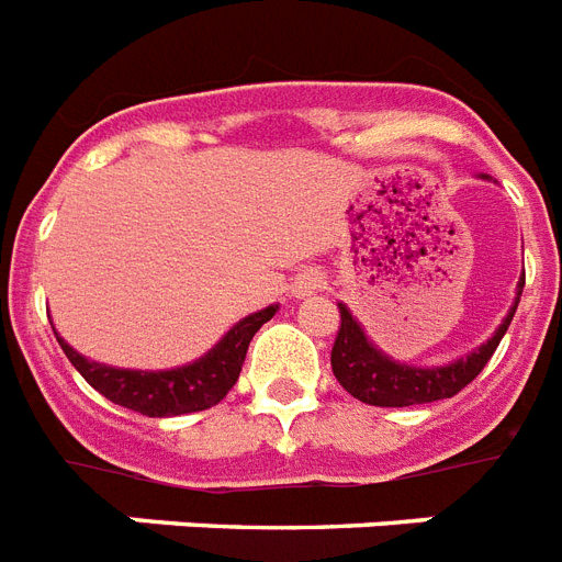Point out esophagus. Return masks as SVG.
Returning <instances> with one entry per match:
<instances>
[{
  "mask_svg": "<svg viewBox=\"0 0 562 562\" xmlns=\"http://www.w3.org/2000/svg\"><path fill=\"white\" fill-rule=\"evenodd\" d=\"M322 284H325V281H322V276H318V272H313V269H310V272H302V276L295 278L293 295H295V299H304V295H313V293H318V290H322Z\"/></svg>",
  "mask_w": 562,
  "mask_h": 562,
  "instance_id": "34e87169",
  "label": "esophagus"
}]
</instances>
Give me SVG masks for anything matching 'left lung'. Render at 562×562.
Wrapping results in <instances>:
<instances>
[{"mask_svg": "<svg viewBox=\"0 0 562 562\" xmlns=\"http://www.w3.org/2000/svg\"><path fill=\"white\" fill-rule=\"evenodd\" d=\"M525 286L522 281L516 286L514 307L508 310V316L502 318V325L496 327V334L482 342L475 351L467 357L456 359L450 366L441 368H417L397 362V359L385 357L371 339L366 336L362 325L351 316V310L339 304V334H336L334 351H330V366H334L336 380L342 383L348 394H353L357 401L368 403V406H417V403H435L443 397L459 394L464 385H470L479 376L493 351L499 348L502 336L508 330L510 318L516 313L519 295Z\"/></svg>", "mask_w": 562, "mask_h": 562, "instance_id": "1", "label": "left lung"}]
</instances>
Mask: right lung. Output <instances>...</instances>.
Instances as JSON below:
<instances>
[{"instance_id":"obj_1","label":"right lung","mask_w":562,"mask_h":562,"mask_svg":"<svg viewBox=\"0 0 562 562\" xmlns=\"http://www.w3.org/2000/svg\"><path fill=\"white\" fill-rule=\"evenodd\" d=\"M276 310L278 304H269L252 316L240 318L205 357L182 368H170V371H130V368L92 362L75 351L60 334L54 336L71 366L80 371V376L106 401L142 412L147 417H173L203 412L226 397L228 389L240 376L252 336L258 334L263 322L276 316Z\"/></svg>"}]
</instances>
